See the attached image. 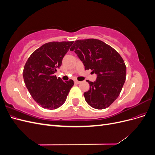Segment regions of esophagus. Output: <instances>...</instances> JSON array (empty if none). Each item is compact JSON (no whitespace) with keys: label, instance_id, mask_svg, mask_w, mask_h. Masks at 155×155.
Wrapping results in <instances>:
<instances>
[{"label":"esophagus","instance_id":"obj_1","mask_svg":"<svg viewBox=\"0 0 155 155\" xmlns=\"http://www.w3.org/2000/svg\"><path fill=\"white\" fill-rule=\"evenodd\" d=\"M74 83L75 84H76V85H78V84L80 83V81H79L78 80H74Z\"/></svg>","mask_w":155,"mask_h":155}]
</instances>
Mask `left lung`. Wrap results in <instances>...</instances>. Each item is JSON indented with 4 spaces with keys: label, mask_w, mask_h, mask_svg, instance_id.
I'll return each instance as SVG.
<instances>
[{
    "label": "left lung",
    "mask_w": 155,
    "mask_h": 155,
    "mask_svg": "<svg viewBox=\"0 0 155 155\" xmlns=\"http://www.w3.org/2000/svg\"><path fill=\"white\" fill-rule=\"evenodd\" d=\"M70 50L74 51L85 70L97 74L96 80L87 81L90 89L84 92L87 104L96 109L109 107L118 97L126 78V66L118 51L99 39L75 41Z\"/></svg>",
    "instance_id": "1"
}]
</instances>
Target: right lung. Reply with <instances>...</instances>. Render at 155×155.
Masks as SVG:
<instances>
[{"instance_id":"add662e5","label":"right lung","mask_w":155,"mask_h":155,"mask_svg":"<svg viewBox=\"0 0 155 155\" xmlns=\"http://www.w3.org/2000/svg\"><path fill=\"white\" fill-rule=\"evenodd\" d=\"M73 43H45L31 54L25 65L23 78L26 88L37 104L44 109L53 110L61 106L74 85L72 79L63 81L54 75Z\"/></svg>"}]
</instances>
